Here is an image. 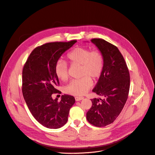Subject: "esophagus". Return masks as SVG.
<instances>
[{
	"label": "esophagus",
	"instance_id": "obj_1",
	"mask_svg": "<svg viewBox=\"0 0 155 155\" xmlns=\"http://www.w3.org/2000/svg\"><path fill=\"white\" fill-rule=\"evenodd\" d=\"M83 99H84V97H75L76 101H79L81 100H82Z\"/></svg>",
	"mask_w": 155,
	"mask_h": 155
}]
</instances>
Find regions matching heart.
Listing matches in <instances>:
<instances>
[{
	"label": "heart",
	"mask_w": 155,
	"mask_h": 155,
	"mask_svg": "<svg viewBox=\"0 0 155 155\" xmlns=\"http://www.w3.org/2000/svg\"><path fill=\"white\" fill-rule=\"evenodd\" d=\"M67 58L72 65H80L79 75L81 78L73 81L65 89L66 92L80 96L85 94L92 86L91 79L96 80L100 78L104 69V56L99 50H91L87 48L77 47L70 51ZM55 73L63 82L69 79L68 63L59 60L55 66Z\"/></svg>",
	"instance_id": "b5f03b06"
}]
</instances>
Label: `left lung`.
I'll list each match as a JSON object with an SVG mask.
<instances>
[{"instance_id":"left-lung-1","label":"left lung","mask_w":155,"mask_h":155,"mask_svg":"<svg viewBox=\"0 0 155 155\" xmlns=\"http://www.w3.org/2000/svg\"><path fill=\"white\" fill-rule=\"evenodd\" d=\"M91 41L102 52L104 60L102 73L92 91L104 98L91 99L86 118L91 124L102 127L114 122L122 112L128 97L130 73L116 46L101 38Z\"/></svg>"}]
</instances>
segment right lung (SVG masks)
Masks as SVG:
<instances>
[{
    "label": "right lung",
    "mask_w": 155,
    "mask_h": 155,
    "mask_svg": "<svg viewBox=\"0 0 155 155\" xmlns=\"http://www.w3.org/2000/svg\"><path fill=\"white\" fill-rule=\"evenodd\" d=\"M77 41L47 43L31 51L22 71V93L28 107L36 120L48 128H59L68 121L69 112L75 102L70 95L53 100V94H60L55 66L62 54Z\"/></svg>",
    "instance_id": "add662e5"
}]
</instances>
